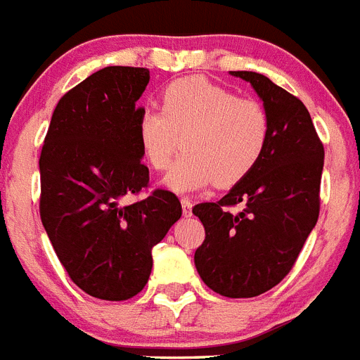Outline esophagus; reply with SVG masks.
I'll return each mask as SVG.
<instances>
[{
  "label": "esophagus",
  "mask_w": 360,
  "mask_h": 360,
  "mask_svg": "<svg viewBox=\"0 0 360 360\" xmlns=\"http://www.w3.org/2000/svg\"><path fill=\"white\" fill-rule=\"evenodd\" d=\"M181 206H183V215L184 217H190L192 215V201L188 198L181 199Z\"/></svg>",
  "instance_id": "34e87169"
}]
</instances>
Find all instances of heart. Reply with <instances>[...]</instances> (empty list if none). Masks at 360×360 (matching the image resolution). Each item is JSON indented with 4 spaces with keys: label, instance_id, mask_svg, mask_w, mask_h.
I'll list each match as a JSON object with an SVG mask.
<instances>
[{
    "label": "heart",
    "instance_id": "b5f03b06",
    "mask_svg": "<svg viewBox=\"0 0 360 360\" xmlns=\"http://www.w3.org/2000/svg\"><path fill=\"white\" fill-rule=\"evenodd\" d=\"M159 108L139 110L134 137L158 172L168 170L183 137L184 155L162 179L172 192H195L212 183L233 186L254 172L266 150L270 120L264 106L206 77L172 81L161 92Z\"/></svg>",
    "mask_w": 360,
    "mask_h": 360
}]
</instances>
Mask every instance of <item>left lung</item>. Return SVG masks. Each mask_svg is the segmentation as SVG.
Segmentation results:
<instances>
[{
  "mask_svg": "<svg viewBox=\"0 0 360 360\" xmlns=\"http://www.w3.org/2000/svg\"><path fill=\"white\" fill-rule=\"evenodd\" d=\"M261 98L270 137L261 161L217 202L193 206L206 237L193 261L219 295L268 292L290 274L319 219L324 146L301 99L257 72L237 70ZM245 206L230 214L226 205Z\"/></svg>",
  "mask_w": 360,
  "mask_h": 360,
  "instance_id": "1",
  "label": "left lung"
}]
</instances>
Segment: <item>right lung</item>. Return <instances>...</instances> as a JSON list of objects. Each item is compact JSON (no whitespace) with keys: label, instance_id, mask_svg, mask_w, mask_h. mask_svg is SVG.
<instances>
[{"label":"right lung","instance_id":"right-lung-1","mask_svg":"<svg viewBox=\"0 0 360 360\" xmlns=\"http://www.w3.org/2000/svg\"><path fill=\"white\" fill-rule=\"evenodd\" d=\"M148 68L106 67L59 99L39 158V214L70 279L103 301H127L148 283L152 248L181 217L176 193L148 186L134 137Z\"/></svg>","mask_w":360,"mask_h":360}]
</instances>
